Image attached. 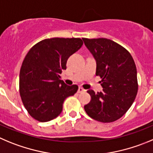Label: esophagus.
<instances>
[{"label":"esophagus","mask_w":153,"mask_h":153,"mask_svg":"<svg viewBox=\"0 0 153 153\" xmlns=\"http://www.w3.org/2000/svg\"><path fill=\"white\" fill-rule=\"evenodd\" d=\"M85 90L83 88H81V87H79V88H78V93H83V92H85Z\"/></svg>","instance_id":"1"}]
</instances>
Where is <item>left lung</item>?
Segmentation results:
<instances>
[{"instance_id": "left-lung-1", "label": "left lung", "mask_w": 153, "mask_h": 153, "mask_svg": "<svg viewBox=\"0 0 153 153\" xmlns=\"http://www.w3.org/2000/svg\"><path fill=\"white\" fill-rule=\"evenodd\" d=\"M97 62L96 75L100 77L102 92L88 90L90 102L86 113L100 122H112L123 116L133 104L138 90L137 68L131 53L107 38H83Z\"/></svg>"}]
</instances>
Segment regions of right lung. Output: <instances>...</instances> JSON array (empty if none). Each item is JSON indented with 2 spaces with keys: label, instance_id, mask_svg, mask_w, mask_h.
Listing matches in <instances>:
<instances>
[{
  "label": "right lung",
  "instance_id": "1",
  "mask_svg": "<svg viewBox=\"0 0 153 153\" xmlns=\"http://www.w3.org/2000/svg\"><path fill=\"white\" fill-rule=\"evenodd\" d=\"M83 45L81 38H53L34 45L25 56L19 72V94L29 115L46 122L62 112V104L78 89L60 80L68 57Z\"/></svg>",
  "mask_w": 153,
  "mask_h": 153
}]
</instances>
